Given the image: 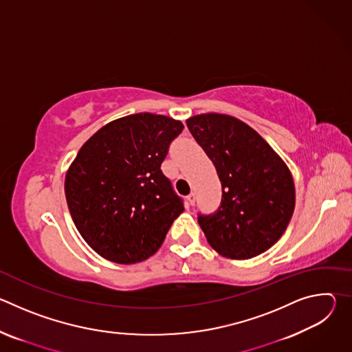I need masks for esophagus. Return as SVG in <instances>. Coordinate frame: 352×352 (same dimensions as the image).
Returning a JSON list of instances; mask_svg holds the SVG:
<instances>
[{"mask_svg":"<svg viewBox=\"0 0 352 352\" xmlns=\"http://www.w3.org/2000/svg\"><path fill=\"white\" fill-rule=\"evenodd\" d=\"M186 199H188L189 205H190V206H193V205H195V202H196V195L192 192V193H189V195L186 196Z\"/></svg>","mask_w":352,"mask_h":352,"instance_id":"esophagus-1","label":"esophagus"}]
</instances>
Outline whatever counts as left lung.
<instances>
[{"instance_id":"1","label":"left lung","mask_w":352,"mask_h":352,"mask_svg":"<svg viewBox=\"0 0 352 352\" xmlns=\"http://www.w3.org/2000/svg\"><path fill=\"white\" fill-rule=\"evenodd\" d=\"M213 162L223 188L221 205L197 223L220 255L245 261L272 248L295 208L291 171L273 147L241 120L217 113L186 120Z\"/></svg>"}]
</instances>
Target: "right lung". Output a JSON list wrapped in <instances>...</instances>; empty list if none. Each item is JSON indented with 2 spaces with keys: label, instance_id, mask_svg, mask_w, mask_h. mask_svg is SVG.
<instances>
[{
  "label": "right lung",
  "instance_id": "obj_1",
  "mask_svg": "<svg viewBox=\"0 0 352 352\" xmlns=\"http://www.w3.org/2000/svg\"><path fill=\"white\" fill-rule=\"evenodd\" d=\"M181 121L139 113L100 128L65 175L72 220L87 245L114 263L146 261L162 246L182 199L162 171Z\"/></svg>",
  "mask_w": 352,
  "mask_h": 352
}]
</instances>
